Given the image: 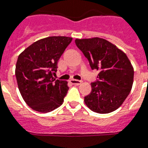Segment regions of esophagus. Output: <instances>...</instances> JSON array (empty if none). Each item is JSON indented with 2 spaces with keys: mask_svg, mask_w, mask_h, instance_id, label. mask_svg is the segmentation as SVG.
Masks as SVG:
<instances>
[{
  "mask_svg": "<svg viewBox=\"0 0 148 148\" xmlns=\"http://www.w3.org/2000/svg\"><path fill=\"white\" fill-rule=\"evenodd\" d=\"M70 82L72 84H73V85H80L82 82V81H80V80H77V79H70Z\"/></svg>",
  "mask_w": 148,
  "mask_h": 148,
  "instance_id": "1",
  "label": "esophagus"
}]
</instances>
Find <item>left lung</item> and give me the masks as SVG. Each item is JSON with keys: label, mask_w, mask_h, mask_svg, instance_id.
Returning <instances> with one entry per match:
<instances>
[{"label": "left lung", "mask_w": 148, "mask_h": 148, "mask_svg": "<svg viewBox=\"0 0 148 148\" xmlns=\"http://www.w3.org/2000/svg\"><path fill=\"white\" fill-rule=\"evenodd\" d=\"M75 44L88 60L92 69L99 71L91 83L92 91L84 99L92 111L100 114L114 112L132 90L134 69L125 53L106 40L76 39Z\"/></svg>", "instance_id": "8db88e82"}]
</instances>
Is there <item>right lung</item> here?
Here are the masks:
<instances>
[{"mask_svg":"<svg viewBox=\"0 0 148 148\" xmlns=\"http://www.w3.org/2000/svg\"><path fill=\"white\" fill-rule=\"evenodd\" d=\"M72 40L67 36H49L34 42L19 55L15 70L19 90L26 103L35 111L52 112L63 102L68 82L56 79L53 75Z\"/></svg>","mask_w":148,"mask_h":148,"instance_id":"add662e5","label":"right lung"}]
</instances>
